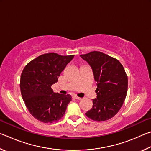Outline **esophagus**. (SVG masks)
<instances>
[{"instance_id": "1", "label": "esophagus", "mask_w": 151, "mask_h": 151, "mask_svg": "<svg viewBox=\"0 0 151 151\" xmlns=\"http://www.w3.org/2000/svg\"><path fill=\"white\" fill-rule=\"evenodd\" d=\"M74 98L75 99H77V100H81V98H80V97H78V96H77L76 95H74Z\"/></svg>"}]
</instances>
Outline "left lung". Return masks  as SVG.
<instances>
[{"mask_svg": "<svg viewBox=\"0 0 151 151\" xmlns=\"http://www.w3.org/2000/svg\"><path fill=\"white\" fill-rule=\"evenodd\" d=\"M93 70L97 85L96 99H93V107L86 112L94 121L111 119L123 104L128 89V77L123 66L113 57L99 51L81 55Z\"/></svg>", "mask_w": 151, "mask_h": 151, "instance_id": "obj_1", "label": "left lung"}]
</instances>
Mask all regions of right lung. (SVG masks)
<instances>
[{
    "label": "right lung",
    "instance_id": "right-lung-1",
    "mask_svg": "<svg viewBox=\"0 0 151 151\" xmlns=\"http://www.w3.org/2000/svg\"><path fill=\"white\" fill-rule=\"evenodd\" d=\"M75 55L45 53L27 64L20 76V88L27 108L35 119L45 123L59 121L65 114L70 94L53 92L51 86Z\"/></svg>",
    "mask_w": 151,
    "mask_h": 151
}]
</instances>
